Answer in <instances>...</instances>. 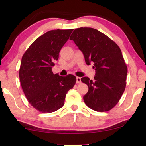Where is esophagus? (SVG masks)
I'll return each instance as SVG.
<instances>
[{
  "label": "esophagus",
  "instance_id": "obj_1",
  "mask_svg": "<svg viewBox=\"0 0 146 146\" xmlns=\"http://www.w3.org/2000/svg\"><path fill=\"white\" fill-rule=\"evenodd\" d=\"M82 82L80 77H76V83H80Z\"/></svg>",
  "mask_w": 146,
  "mask_h": 146
}]
</instances>
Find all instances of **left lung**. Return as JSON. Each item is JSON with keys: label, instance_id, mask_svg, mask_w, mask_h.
I'll use <instances>...</instances> for the list:
<instances>
[{"label": "left lung", "instance_id": "obj_1", "mask_svg": "<svg viewBox=\"0 0 146 146\" xmlns=\"http://www.w3.org/2000/svg\"><path fill=\"white\" fill-rule=\"evenodd\" d=\"M83 52L86 64L94 63V80L83 77L88 86L85 104L100 112L107 111L119 102L126 86L127 67L120 48L104 33L92 27H80L70 36Z\"/></svg>", "mask_w": 146, "mask_h": 146}]
</instances>
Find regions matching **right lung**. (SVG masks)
Instances as JSON below:
<instances>
[{
  "label": "right lung",
  "instance_id": "1",
  "mask_svg": "<svg viewBox=\"0 0 146 146\" xmlns=\"http://www.w3.org/2000/svg\"><path fill=\"white\" fill-rule=\"evenodd\" d=\"M73 31H48L32 43L22 58L19 71L22 88L29 104L42 113L53 112L63 107L67 92L76 83L75 76H61L52 71Z\"/></svg>",
  "mask_w": 146,
  "mask_h": 146
}]
</instances>
